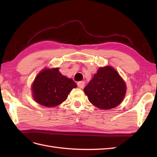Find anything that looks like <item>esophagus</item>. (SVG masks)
<instances>
[{
  "label": "esophagus",
  "instance_id": "34e87169",
  "mask_svg": "<svg viewBox=\"0 0 157 157\" xmlns=\"http://www.w3.org/2000/svg\"><path fill=\"white\" fill-rule=\"evenodd\" d=\"M77 85L80 88H82L84 86V81H79L77 82Z\"/></svg>",
  "mask_w": 157,
  "mask_h": 157
}]
</instances>
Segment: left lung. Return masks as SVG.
Returning a JSON list of instances; mask_svg holds the SVG:
<instances>
[{
	"label": "left lung",
	"instance_id": "obj_1",
	"mask_svg": "<svg viewBox=\"0 0 157 157\" xmlns=\"http://www.w3.org/2000/svg\"><path fill=\"white\" fill-rule=\"evenodd\" d=\"M126 84L110 66L100 67L84 88L89 101L101 109L115 108L122 102L126 94Z\"/></svg>",
	"mask_w": 157,
	"mask_h": 157
}]
</instances>
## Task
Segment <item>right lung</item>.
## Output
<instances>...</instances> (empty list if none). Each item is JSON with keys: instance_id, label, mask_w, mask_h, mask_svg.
<instances>
[{"instance_id": "add662e5", "label": "right lung", "mask_w": 157, "mask_h": 157, "mask_svg": "<svg viewBox=\"0 0 157 157\" xmlns=\"http://www.w3.org/2000/svg\"><path fill=\"white\" fill-rule=\"evenodd\" d=\"M77 84L61 75L58 68L44 69L36 76L32 90L35 100L46 107H55L63 102Z\"/></svg>"}]
</instances>
